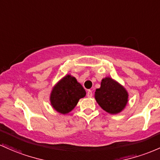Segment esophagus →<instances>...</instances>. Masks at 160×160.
<instances>
[{"mask_svg":"<svg viewBox=\"0 0 160 160\" xmlns=\"http://www.w3.org/2000/svg\"><path fill=\"white\" fill-rule=\"evenodd\" d=\"M87 96H88L89 98H91L92 96V92L91 90H89L87 91Z\"/></svg>","mask_w":160,"mask_h":160,"instance_id":"34e87169","label":"esophagus"}]
</instances>
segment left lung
<instances>
[{"mask_svg":"<svg viewBox=\"0 0 160 160\" xmlns=\"http://www.w3.org/2000/svg\"><path fill=\"white\" fill-rule=\"evenodd\" d=\"M95 99L103 110L115 115L125 108L128 102V93L122 84L107 77L102 80L100 88L96 89Z\"/></svg>","mask_w":160,"mask_h":160,"instance_id":"1","label":"left lung"}]
</instances>
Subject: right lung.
<instances>
[{
	"instance_id": "add662e5",
	"label": "right lung",
	"mask_w": 160,
	"mask_h": 160,
	"mask_svg": "<svg viewBox=\"0 0 160 160\" xmlns=\"http://www.w3.org/2000/svg\"><path fill=\"white\" fill-rule=\"evenodd\" d=\"M86 91L77 79L67 74L54 85L50 94V102L55 111L65 115L71 112Z\"/></svg>"
}]
</instances>
